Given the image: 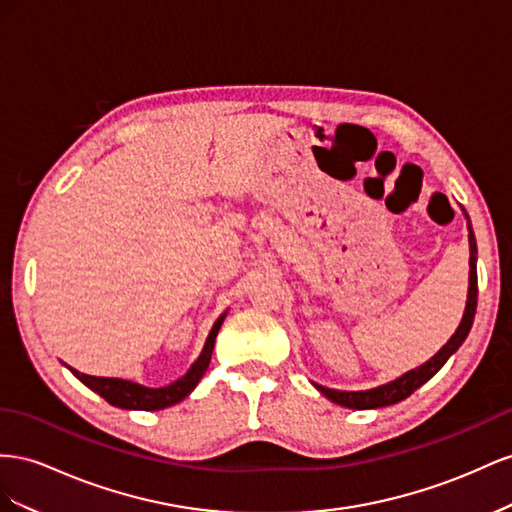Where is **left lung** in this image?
<instances>
[{"instance_id": "8db88e82", "label": "left lung", "mask_w": 512, "mask_h": 512, "mask_svg": "<svg viewBox=\"0 0 512 512\" xmlns=\"http://www.w3.org/2000/svg\"><path fill=\"white\" fill-rule=\"evenodd\" d=\"M470 227V291H467V304H465V313L461 324L457 328V332L452 334L450 341L437 352L429 362L422 364V367L401 375L399 379H394L390 384H384L373 390H360V392H343V390H332V388H324L317 386V390L332 403H339L343 407H349V410H373V407H386V405H394L403 399L410 397V394L420 388L422 384L431 379L437 371L444 367V362L457 352L459 345L465 341L467 332L472 328L474 321V313H476V300H478V276H476V238L472 225Z\"/></svg>"}]
</instances>
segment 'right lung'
Listing matches in <instances>:
<instances>
[{
  "mask_svg": "<svg viewBox=\"0 0 512 512\" xmlns=\"http://www.w3.org/2000/svg\"><path fill=\"white\" fill-rule=\"evenodd\" d=\"M225 315L218 317L214 321V326L208 334V341L203 345V352L197 358V362L193 364L191 369L184 377H180L178 382H173L169 386L163 388H145L141 384L135 382H128V379H118V377H94V375H85L79 373L75 369H70L75 373L81 382L98 392L102 399L107 403L115 405V407H122V410H145V412H152V410H165L169 405L180 403L184 397L191 394V390L199 384V379L206 373L208 364L212 360V349H214V341H216V334L221 330Z\"/></svg>",
  "mask_w": 512,
  "mask_h": 512,
  "instance_id": "add662e5",
  "label": "right lung"
}]
</instances>
